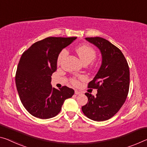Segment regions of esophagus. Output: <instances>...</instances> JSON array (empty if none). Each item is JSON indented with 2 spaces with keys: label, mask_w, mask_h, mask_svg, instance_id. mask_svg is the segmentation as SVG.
I'll use <instances>...</instances> for the list:
<instances>
[{
  "label": "esophagus",
  "mask_w": 147,
  "mask_h": 147,
  "mask_svg": "<svg viewBox=\"0 0 147 147\" xmlns=\"http://www.w3.org/2000/svg\"><path fill=\"white\" fill-rule=\"evenodd\" d=\"M74 93H75L76 95H80L81 94H82V93L80 92H78V91H77V90H75V92H74Z\"/></svg>",
  "instance_id": "obj_1"
}]
</instances>
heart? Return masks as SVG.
Instances as JSON below:
<instances>
[{"mask_svg": "<svg viewBox=\"0 0 147 147\" xmlns=\"http://www.w3.org/2000/svg\"><path fill=\"white\" fill-rule=\"evenodd\" d=\"M76 50L79 57L85 64L90 63L96 57V51L94 48H92V46L89 45H81L76 48ZM67 54H68V50L67 49L62 50L57 57V63L59 64L62 60L67 56ZM84 76L80 77V80H84ZM71 82L74 86H78L79 84H80L79 80L76 78H71Z\"/></svg>", "mask_w": 147, "mask_h": 147, "instance_id": "1", "label": "heart"}]
</instances>
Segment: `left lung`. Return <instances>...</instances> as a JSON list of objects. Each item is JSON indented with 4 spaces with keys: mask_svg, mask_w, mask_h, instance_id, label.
<instances>
[{
    "mask_svg": "<svg viewBox=\"0 0 147 147\" xmlns=\"http://www.w3.org/2000/svg\"><path fill=\"white\" fill-rule=\"evenodd\" d=\"M101 51L102 64L88 88L97 90L95 96L86 93L88 103L82 111L90 119L101 122L115 116L125 103L129 88V65L119 48L101 37L86 38Z\"/></svg>",
    "mask_w": 147,
    "mask_h": 147,
    "instance_id": "left-lung-1",
    "label": "left lung"
}]
</instances>
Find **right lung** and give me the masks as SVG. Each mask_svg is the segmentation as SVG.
<instances>
[{"mask_svg": "<svg viewBox=\"0 0 147 147\" xmlns=\"http://www.w3.org/2000/svg\"><path fill=\"white\" fill-rule=\"evenodd\" d=\"M76 37H48L34 43L22 53L16 73V84L23 105L34 117L48 119L61 110L65 99L74 91L66 86L59 90L51 86L57 70L59 53Z\"/></svg>", "mask_w": 147, "mask_h": 147, "instance_id": "1", "label": "right lung"}]
</instances>
